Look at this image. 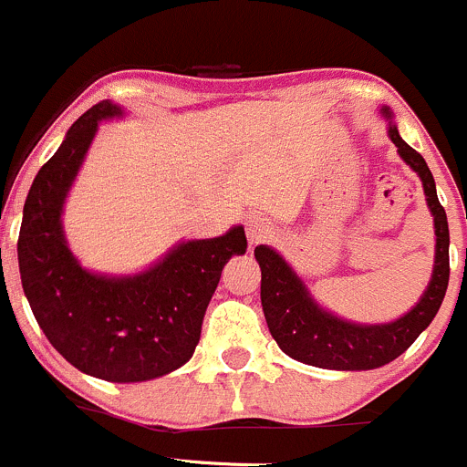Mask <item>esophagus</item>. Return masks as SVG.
<instances>
[{
	"label": "esophagus",
	"instance_id": "1",
	"mask_svg": "<svg viewBox=\"0 0 467 467\" xmlns=\"http://www.w3.org/2000/svg\"><path fill=\"white\" fill-rule=\"evenodd\" d=\"M269 234H272V228H269V223L265 219H260V216H254V219L246 221V239H248V244H251V246L267 242Z\"/></svg>",
	"mask_w": 467,
	"mask_h": 467
}]
</instances>
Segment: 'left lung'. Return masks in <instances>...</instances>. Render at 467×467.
I'll return each mask as SVG.
<instances>
[{"label": "left lung", "instance_id": "1", "mask_svg": "<svg viewBox=\"0 0 467 467\" xmlns=\"http://www.w3.org/2000/svg\"><path fill=\"white\" fill-rule=\"evenodd\" d=\"M389 119V138L405 163L420 174L426 202L435 225V265L431 283L410 311L385 325H357L325 311L311 297L308 287L295 269L269 246H255V260L263 272L260 299L265 320L274 341L283 352L302 364L329 371H371L389 364L417 341L442 304L450 283V225L447 213L435 193V182L424 156L412 150L391 124L389 108H382Z\"/></svg>", "mask_w": 467, "mask_h": 467}]
</instances>
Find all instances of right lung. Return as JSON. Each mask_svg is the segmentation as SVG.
Masks as SVG:
<instances>
[{
	"label": "right lung",
	"instance_id": "right-lung-1",
	"mask_svg": "<svg viewBox=\"0 0 467 467\" xmlns=\"http://www.w3.org/2000/svg\"><path fill=\"white\" fill-rule=\"evenodd\" d=\"M121 115L112 101L96 103L38 170L23 209L17 263L38 327L68 364L108 382H145L193 357L209 299L225 263L246 254V234L234 225L221 237L182 242L133 276L82 267L64 237V202L99 121Z\"/></svg>",
	"mask_w": 467,
	"mask_h": 467
}]
</instances>
